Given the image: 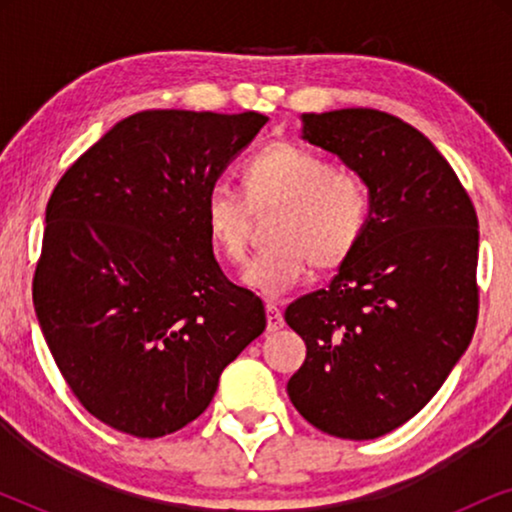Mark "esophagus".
Wrapping results in <instances>:
<instances>
[{"mask_svg":"<svg viewBox=\"0 0 512 512\" xmlns=\"http://www.w3.org/2000/svg\"><path fill=\"white\" fill-rule=\"evenodd\" d=\"M265 317H268V331L270 333H275V331H279V328L284 326L282 310H279L277 305H272V303L265 305Z\"/></svg>","mask_w":512,"mask_h":512,"instance_id":"obj_1","label":"esophagus"}]
</instances>
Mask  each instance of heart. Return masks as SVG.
Here are the masks:
<instances>
[{"label":"heart","mask_w":512,"mask_h":512,"mask_svg":"<svg viewBox=\"0 0 512 512\" xmlns=\"http://www.w3.org/2000/svg\"><path fill=\"white\" fill-rule=\"evenodd\" d=\"M244 196L226 184L205 198L207 235L219 254L242 263L249 249L251 212L279 207L270 247L244 270V284L265 298L298 286L314 261L338 268L368 226V188L352 172L333 170L317 153L296 144H272L244 165Z\"/></svg>","instance_id":"obj_1"}]
</instances>
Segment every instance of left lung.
<instances>
[{"mask_svg": "<svg viewBox=\"0 0 512 512\" xmlns=\"http://www.w3.org/2000/svg\"><path fill=\"white\" fill-rule=\"evenodd\" d=\"M300 137L368 188L361 242L328 289L284 319L307 345L291 403L335 438L373 440L415 417L471 345L478 216L422 132L377 109L303 114Z\"/></svg>", "mask_w": 512, "mask_h": 512, "instance_id": "8db88e82", "label": "left lung"}]
</instances>
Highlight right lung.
Segmentation results:
<instances>
[{
	"label": "right lung",
	"mask_w": 512,
	"mask_h": 512,
	"mask_svg": "<svg viewBox=\"0 0 512 512\" xmlns=\"http://www.w3.org/2000/svg\"><path fill=\"white\" fill-rule=\"evenodd\" d=\"M265 123L256 111H139L55 186L34 310L69 389L111 429H184L265 331L261 298L223 275L205 226L209 188Z\"/></svg>",
	"instance_id": "obj_1"
}]
</instances>
